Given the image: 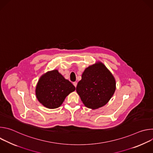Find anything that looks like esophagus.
<instances>
[{"label": "esophagus", "mask_w": 153, "mask_h": 153, "mask_svg": "<svg viewBox=\"0 0 153 153\" xmlns=\"http://www.w3.org/2000/svg\"><path fill=\"white\" fill-rule=\"evenodd\" d=\"M77 83L76 82H73V85H74V86H75V87H76V86H77Z\"/></svg>", "instance_id": "esophagus-1"}]
</instances>
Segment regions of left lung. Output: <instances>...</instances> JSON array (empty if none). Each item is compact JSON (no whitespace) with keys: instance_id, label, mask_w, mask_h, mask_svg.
I'll list each match as a JSON object with an SVG mask.
<instances>
[{"instance_id":"1","label":"left lung","mask_w":153,"mask_h":153,"mask_svg":"<svg viewBox=\"0 0 153 153\" xmlns=\"http://www.w3.org/2000/svg\"><path fill=\"white\" fill-rule=\"evenodd\" d=\"M112 73L101 62L85 68L78 82L76 91L84 105L92 110L105 105L116 89Z\"/></svg>"}]
</instances>
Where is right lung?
Here are the masks:
<instances>
[{
  "label": "right lung",
  "instance_id": "obj_1",
  "mask_svg": "<svg viewBox=\"0 0 153 153\" xmlns=\"http://www.w3.org/2000/svg\"><path fill=\"white\" fill-rule=\"evenodd\" d=\"M75 86L58 71L54 70L41 76L36 86L38 101L49 109L59 108L65 99L74 91Z\"/></svg>",
  "mask_w": 153,
  "mask_h": 153
}]
</instances>
